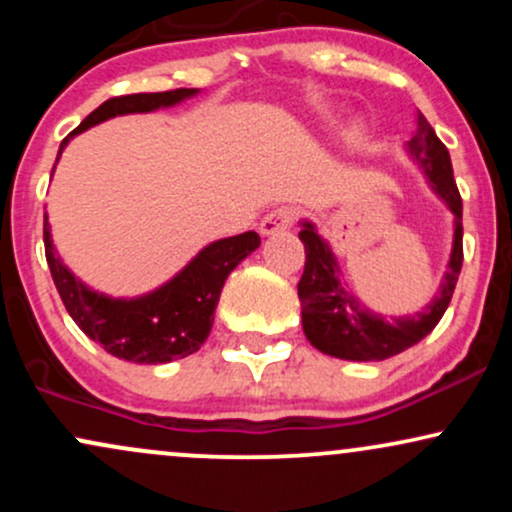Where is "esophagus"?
Returning <instances> with one entry per match:
<instances>
[{
  "label": "esophagus",
  "mask_w": 512,
  "mask_h": 512,
  "mask_svg": "<svg viewBox=\"0 0 512 512\" xmlns=\"http://www.w3.org/2000/svg\"><path fill=\"white\" fill-rule=\"evenodd\" d=\"M293 219H296V209L293 207H279L274 211H269L260 223V233L262 236H274V233L286 231L291 226Z\"/></svg>",
  "instance_id": "esophagus-1"
}]
</instances>
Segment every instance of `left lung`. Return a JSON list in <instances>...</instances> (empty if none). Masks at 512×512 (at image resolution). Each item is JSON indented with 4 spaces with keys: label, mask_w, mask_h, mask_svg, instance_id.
Returning a JSON list of instances; mask_svg holds the SVG:
<instances>
[{
    "label": "left lung",
    "mask_w": 512,
    "mask_h": 512,
    "mask_svg": "<svg viewBox=\"0 0 512 512\" xmlns=\"http://www.w3.org/2000/svg\"><path fill=\"white\" fill-rule=\"evenodd\" d=\"M407 151L424 168L433 192L455 214L448 272L443 276L438 296L416 315L387 320L373 313L344 289L337 257L327 240L317 236L313 223L305 221L303 231L298 233L305 245V269L298 281V298L303 305L305 337L322 354L344 358V361H385L419 344L428 332H433V327L448 310L462 269V197L452 178L448 149L421 113L416 115V132L407 142Z\"/></svg>",
    "instance_id": "8db88e82"
}]
</instances>
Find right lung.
I'll return each instance as SVG.
<instances>
[{"label": "right lung", "instance_id": "add662e5", "mask_svg": "<svg viewBox=\"0 0 512 512\" xmlns=\"http://www.w3.org/2000/svg\"><path fill=\"white\" fill-rule=\"evenodd\" d=\"M195 93L197 88H175V91L163 93H132V96L110 98L98 105L69 137L62 139L57 158L62 156V149L74 134L98 122L115 115L170 108ZM43 240L52 281L79 330L101 344L108 354L132 363H168L195 354L199 346L207 342L211 325H214L216 303H219L228 274L252 250L260 248V236L255 231L216 240L161 289L127 301V298H110L91 291L64 267L52 245L48 214H45Z\"/></svg>", "mask_w": 512, "mask_h": 512}]
</instances>
